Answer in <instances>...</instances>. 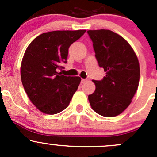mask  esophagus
Instances as JSON below:
<instances>
[{
	"instance_id": "34e87169",
	"label": "esophagus",
	"mask_w": 157,
	"mask_h": 157,
	"mask_svg": "<svg viewBox=\"0 0 157 157\" xmlns=\"http://www.w3.org/2000/svg\"><path fill=\"white\" fill-rule=\"evenodd\" d=\"M86 80H88V79H81V83H85V82L86 81Z\"/></svg>"
}]
</instances>
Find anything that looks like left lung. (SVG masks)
Returning <instances> with one entry per match:
<instances>
[{
    "instance_id": "left-lung-1",
    "label": "left lung",
    "mask_w": 157,
    "mask_h": 157,
    "mask_svg": "<svg viewBox=\"0 0 157 157\" xmlns=\"http://www.w3.org/2000/svg\"><path fill=\"white\" fill-rule=\"evenodd\" d=\"M95 56L106 75L93 80L94 93L88 96L92 109L104 117H115L128 108L139 84L137 55L121 36L109 29L88 30Z\"/></svg>"
}]
</instances>
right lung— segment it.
I'll list each match as a JSON object with an SVG mask.
<instances>
[{
    "instance_id": "right-lung-1",
    "label": "right lung",
    "mask_w": 157,
    "mask_h": 157,
    "mask_svg": "<svg viewBox=\"0 0 157 157\" xmlns=\"http://www.w3.org/2000/svg\"><path fill=\"white\" fill-rule=\"evenodd\" d=\"M86 30L42 33L26 48L22 60L21 80L28 97L43 113L55 115L65 109L81 78L61 75L67 62L68 48Z\"/></svg>"
}]
</instances>
